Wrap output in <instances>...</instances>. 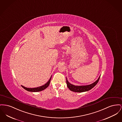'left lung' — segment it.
<instances>
[{
	"label": "left lung",
	"mask_w": 122,
	"mask_h": 122,
	"mask_svg": "<svg viewBox=\"0 0 122 122\" xmlns=\"http://www.w3.org/2000/svg\"><path fill=\"white\" fill-rule=\"evenodd\" d=\"M100 76L98 77V79L95 82L93 83H91L89 85H80V86H78V85H75L73 84H72L70 83L68 81L67 79V78L66 77V84L69 90L75 92H85V91H88L89 90L92 89L93 87H94L97 83L98 82Z\"/></svg>",
	"instance_id": "8db88e82"
}]
</instances>
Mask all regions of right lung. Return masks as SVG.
<instances>
[{"label": "right lung", "instance_id": "obj_1", "mask_svg": "<svg viewBox=\"0 0 122 122\" xmlns=\"http://www.w3.org/2000/svg\"><path fill=\"white\" fill-rule=\"evenodd\" d=\"M51 78H50V79L49 80V81L46 83L44 85H42V86H39L38 87H36V88H26L25 87L22 85H21V87L24 88L25 90H26L28 91H30V92H39V91H42L43 90H45L46 88H47L49 85H50V82H51Z\"/></svg>", "mask_w": 122, "mask_h": 122}]
</instances>
